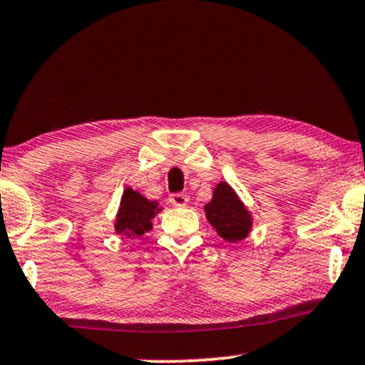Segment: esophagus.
I'll return each instance as SVG.
<instances>
[{
    "mask_svg": "<svg viewBox=\"0 0 365 365\" xmlns=\"http://www.w3.org/2000/svg\"><path fill=\"white\" fill-rule=\"evenodd\" d=\"M170 204L175 207H185L188 204V197L185 193H173L170 195Z\"/></svg>",
    "mask_w": 365,
    "mask_h": 365,
    "instance_id": "34e87169",
    "label": "esophagus"
}]
</instances>
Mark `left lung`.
<instances>
[{
    "instance_id": "obj_1",
    "label": "left lung",
    "mask_w": 365,
    "mask_h": 365,
    "mask_svg": "<svg viewBox=\"0 0 365 365\" xmlns=\"http://www.w3.org/2000/svg\"><path fill=\"white\" fill-rule=\"evenodd\" d=\"M204 209L212 227L227 242L242 241L251 232L252 217L229 183L220 182L214 188L212 200Z\"/></svg>"
}]
</instances>
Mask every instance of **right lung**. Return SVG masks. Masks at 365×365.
<instances>
[{"mask_svg": "<svg viewBox=\"0 0 365 365\" xmlns=\"http://www.w3.org/2000/svg\"><path fill=\"white\" fill-rule=\"evenodd\" d=\"M160 210L158 202H151L143 197L140 192L126 188L121 197V204H119L114 230L119 236H143L151 229V219Z\"/></svg>", "mask_w": 365, "mask_h": 365, "instance_id": "add662e5", "label": "right lung"}]
</instances>
